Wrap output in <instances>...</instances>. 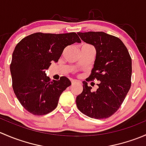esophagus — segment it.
I'll use <instances>...</instances> for the list:
<instances>
[{
	"mask_svg": "<svg viewBox=\"0 0 146 146\" xmlns=\"http://www.w3.org/2000/svg\"><path fill=\"white\" fill-rule=\"evenodd\" d=\"M77 82H78L77 80H71V83H72V85H73V84H75V83H77Z\"/></svg>",
	"mask_w": 146,
	"mask_h": 146,
	"instance_id": "1",
	"label": "esophagus"
}]
</instances>
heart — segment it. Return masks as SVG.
Returning <instances> with one entry per match:
<instances>
[{
    "instance_id": "1",
    "label": "heart",
    "mask_w": 146,
    "mask_h": 146,
    "mask_svg": "<svg viewBox=\"0 0 146 146\" xmlns=\"http://www.w3.org/2000/svg\"><path fill=\"white\" fill-rule=\"evenodd\" d=\"M84 45H87V46H90V45H88V44H84Z\"/></svg>"
}]
</instances>
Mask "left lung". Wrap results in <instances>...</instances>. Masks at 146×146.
I'll return each instance as SVG.
<instances>
[{
	"mask_svg": "<svg viewBox=\"0 0 146 146\" xmlns=\"http://www.w3.org/2000/svg\"><path fill=\"white\" fill-rule=\"evenodd\" d=\"M80 39L96 49V58L86 81H100L96 92L82 82L83 90L76 98L78 110L88 117L102 119L119 110L131 85L132 62L120 39L103 32H78Z\"/></svg>",
	"mask_w": 146,
	"mask_h": 146,
	"instance_id": "1",
	"label": "left lung"
}]
</instances>
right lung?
<instances>
[{
  "mask_svg": "<svg viewBox=\"0 0 146 146\" xmlns=\"http://www.w3.org/2000/svg\"><path fill=\"white\" fill-rule=\"evenodd\" d=\"M80 39L75 32H36L23 38L13 53L10 73L17 100L31 114L42 116L56 108L61 93L71 85L68 78L51 81L46 70L57 62L64 48Z\"/></svg>",
  "mask_w": 146,
  "mask_h": 146,
  "instance_id": "add662e5",
  "label": "right lung"
}]
</instances>
